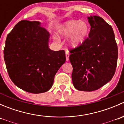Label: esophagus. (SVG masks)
Segmentation results:
<instances>
[{
	"mask_svg": "<svg viewBox=\"0 0 124 124\" xmlns=\"http://www.w3.org/2000/svg\"><path fill=\"white\" fill-rule=\"evenodd\" d=\"M65 56H66V60L67 61H69V56H70V53L68 51H66V53H65Z\"/></svg>",
	"mask_w": 124,
	"mask_h": 124,
	"instance_id": "34e87169",
	"label": "esophagus"
}]
</instances>
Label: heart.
<instances>
[{
	"mask_svg": "<svg viewBox=\"0 0 124 124\" xmlns=\"http://www.w3.org/2000/svg\"><path fill=\"white\" fill-rule=\"evenodd\" d=\"M89 32V26L84 21L68 20L60 26L57 33L61 37H68L67 43L71 48H77L85 41ZM57 39V37H54Z\"/></svg>",
	"mask_w": 124,
	"mask_h": 124,
	"instance_id": "1",
	"label": "heart"
}]
</instances>
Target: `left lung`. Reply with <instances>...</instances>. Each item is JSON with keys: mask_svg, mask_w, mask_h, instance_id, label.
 <instances>
[{"mask_svg": "<svg viewBox=\"0 0 124 124\" xmlns=\"http://www.w3.org/2000/svg\"><path fill=\"white\" fill-rule=\"evenodd\" d=\"M88 38L79 47L70 50L72 80L76 89L93 91L112 80L117 66L118 50L112 26L98 16L87 17Z\"/></svg>", "mask_w": 124, "mask_h": 124, "instance_id": "1", "label": "left lung"}]
</instances>
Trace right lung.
<instances>
[{"label": "right lung", "mask_w": 124, "mask_h": 124, "mask_svg": "<svg viewBox=\"0 0 124 124\" xmlns=\"http://www.w3.org/2000/svg\"><path fill=\"white\" fill-rule=\"evenodd\" d=\"M49 32L37 21H20L7 35L3 51L6 67L12 82L23 91H48L65 62L64 50L49 48Z\"/></svg>", "instance_id": "obj_1"}]
</instances>
